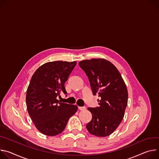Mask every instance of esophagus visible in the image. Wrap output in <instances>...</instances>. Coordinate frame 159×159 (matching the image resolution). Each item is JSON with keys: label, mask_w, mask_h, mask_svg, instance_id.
Segmentation results:
<instances>
[{"label": "esophagus", "mask_w": 159, "mask_h": 159, "mask_svg": "<svg viewBox=\"0 0 159 159\" xmlns=\"http://www.w3.org/2000/svg\"><path fill=\"white\" fill-rule=\"evenodd\" d=\"M78 109L80 111H84L86 109V107H78Z\"/></svg>", "instance_id": "34e87169"}]
</instances>
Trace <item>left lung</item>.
Here are the masks:
<instances>
[{
	"label": "left lung",
	"mask_w": 159,
	"mask_h": 159,
	"mask_svg": "<svg viewBox=\"0 0 159 159\" xmlns=\"http://www.w3.org/2000/svg\"><path fill=\"white\" fill-rule=\"evenodd\" d=\"M79 66L89 78L93 95L100 97L98 107L88 108L92 119L86 129L98 137L109 136L125 116L128 98L126 84L116 67L107 60H84Z\"/></svg>",
	"instance_id": "left-lung-1"
}]
</instances>
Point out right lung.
<instances>
[{
    "mask_svg": "<svg viewBox=\"0 0 159 159\" xmlns=\"http://www.w3.org/2000/svg\"><path fill=\"white\" fill-rule=\"evenodd\" d=\"M76 63L48 62L39 67L31 78L26 96L27 110L35 127L45 135L61 133L78 110L77 105L60 102L57 98L61 92L67 93L64 83Z\"/></svg>",
    "mask_w": 159,
    "mask_h": 159,
    "instance_id": "1",
    "label": "right lung"
}]
</instances>
